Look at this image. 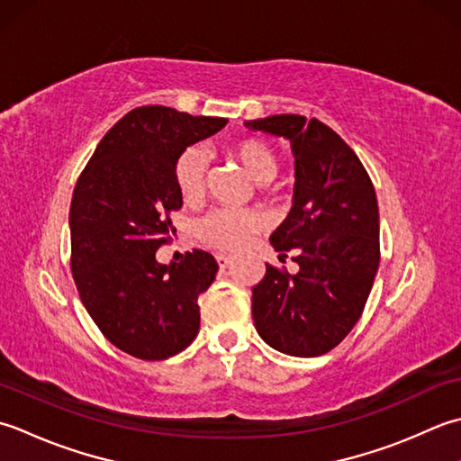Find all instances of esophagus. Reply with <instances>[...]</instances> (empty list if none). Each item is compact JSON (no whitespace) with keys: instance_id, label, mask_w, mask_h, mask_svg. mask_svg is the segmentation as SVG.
Wrapping results in <instances>:
<instances>
[{"instance_id":"esophagus-1","label":"esophagus","mask_w":461,"mask_h":461,"mask_svg":"<svg viewBox=\"0 0 461 461\" xmlns=\"http://www.w3.org/2000/svg\"><path fill=\"white\" fill-rule=\"evenodd\" d=\"M217 262H219L221 268H224V267L230 265L232 257H230V255H224V252H219V255H217Z\"/></svg>"}]
</instances>
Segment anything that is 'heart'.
<instances>
[{
	"label": "heart",
	"instance_id": "b5f03b06",
	"mask_svg": "<svg viewBox=\"0 0 461 461\" xmlns=\"http://www.w3.org/2000/svg\"><path fill=\"white\" fill-rule=\"evenodd\" d=\"M230 155L244 167L257 183H268L278 173V155L262 139H244L230 147ZM176 191L189 204L199 203L209 183V155L201 147H186L176 157L173 168ZM265 229V219L249 209H212L193 224L201 244L217 250H239L252 234Z\"/></svg>",
	"mask_w": 461,
	"mask_h": 461
}]
</instances>
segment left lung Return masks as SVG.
Here are the masks:
<instances>
[{"mask_svg":"<svg viewBox=\"0 0 461 461\" xmlns=\"http://www.w3.org/2000/svg\"><path fill=\"white\" fill-rule=\"evenodd\" d=\"M247 127L286 137L296 157L294 204L272 232L296 275L267 265L252 321L272 348L300 358L330 352L358 322L380 265L378 201L358 155L318 119L272 115Z\"/></svg>","mask_w":461,"mask_h":461,"instance_id":"left-lung-1","label":"left lung"}]
</instances>
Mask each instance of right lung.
<instances>
[{
	"label": "right lung",
	"mask_w": 461,
	"mask_h": 461,
	"mask_svg": "<svg viewBox=\"0 0 461 461\" xmlns=\"http://www.w3.org/2000/svg\"><path fill=\"white\" fill-rule=\"evenodd\" d=\"M227 125L163 105L129 111L101 139L75 185L71 272L81 303L107 340L139 360L183 352L201 326L199 294L219 265L203 250L158 265L183 206L173 168L196 140Z\"/></svg>",
	"instance_id": "right-lung-1"
}]
</instances>
